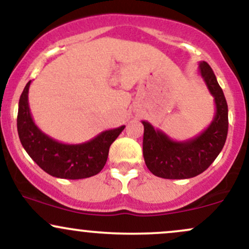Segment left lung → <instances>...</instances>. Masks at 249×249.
Here are the masks:
<instances>
[{
	"instance_id": "8db88e82",
	"label": "left lung",
	"mask_w": 249,
	"mask_h": 249,
	"mask_svg": "<svg viewBox=\"0 0 249 249\" xmlns=\"http://www.w3.org/2000/svg\"><path fill=\"white\" fill-rule=\"evenodd\" d=\"M199 73L214 98L215 113L211 124L187 141H173L161 130L142 121V156L151 173L164 179H188L210 167L224 147L228 131V107L212 68L199 63Z\"/></svg>"
}]
</instances>
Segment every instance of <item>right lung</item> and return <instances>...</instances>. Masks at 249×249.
I'll list each match as a JSON object with an SVG mask.
<instances>
[{
    "mask_svg": "<svg viewBox=\"0 0 249 249\" xmlns=\"http://www.w3.org/2000/svg\"><path fill=\"white\" fill-rule=\"evenodd\" d=\"M30 82L19 97L17 131L22 146L30 158L50 176L61 179H84L96 176L107 160L111 144L125 125L103 131L82 144H64L44 133L31 116L28 93Z\"/></svg>",
    "mask_w": 249,
    "mask_h": 249,
    "instance_id": "1",
    "label": "right lung"
}]
</instances>
